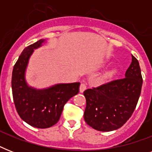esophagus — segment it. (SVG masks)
<instances>
[{"instance_id": "34e87169", "label": "esophagus", "mask_w": 152, "mask_h": 152, "mask_svg": "<svg viewBox=\"0 0 152 152\" xmlns=\"http://www.w3.org/2000/svg\"><path fill=\"white\" fill-rule=\"evenodd\" d=\"M86 89H87V85H86V83H81L80 87V91L81 93H83Z\"/></svg>"}]
</instances>
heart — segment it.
Instances as JSON below:
<instances>
[{"label":"heart","instance_id":"1","mask_svg":"<svg viewBox=\"0 0 152 152\" xmlns=\"http://www.w3.org/2000/svg\"><path fill=\"white\" fill-rule=\"evenodd\" d=\"M112 74H113V71H112V70L107 71L106 73H105V75H104V77H105V78H109V77H110V76H112Z\"/></svg>","mask_w":152,"mask_h":152}]
</instances>
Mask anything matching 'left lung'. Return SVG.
Here are the masks:
<instances>
[{"mask_svg":"<svg viewBox=\"0 0 152 152\" xmlns=\"http://www.w3.org/2000/svg\"><path fill=\"white\" fill-rule=\"evenodd\" d=\"M125 77L104 83L83 92L86 123L101 132L121 128L132 116L141 92L143 79L139 62L132 55Z\"/></svg>","mask_w":152,"mask_h":152,"instance_id":"obj_1","label":"left lung"}]
</instances>
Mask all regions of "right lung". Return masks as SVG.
Returning <instances> with one entry per match:
<instances>
[{
    "label": "right lung",
    "instance_id": "right-lung-1",
    "mask_svg": "<svg viewBox=\"0 0 152 152\" xmlns=\"http://www.w3.org/2000/svg\"><path fill=\"white\" fill-rule=\"evenodd\" d=\"M40 39L23 50L14 65L12 76L13 101L18 114L28 125L46 129L59 121L64 104L79 93L80 83H58L45 89L28 86L25 72L34 50L42 46Z\"/></svg>",
    "mask_w": 152,
    "mask_h": 152
}]
</instances>
